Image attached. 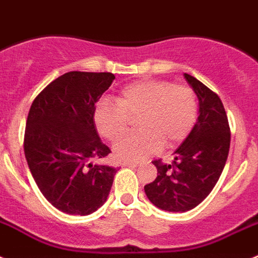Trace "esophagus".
<instances>
[{"label": "esophagus", "mask_w": 258, "mask_h": 258, "mask_svg": "<svg viewBox=\"0 0 258 258\" xmlns=\"http://www.w3.org/2000/svg\"><path fill=\"white\" fill-rule=\"evenodd\" d=\"M122 166L123 167H138V162H132V161H123L122 162Z\"/></svg>", "instance_id": "34e87169"}]
</instances>
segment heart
I'll list each match as a JSON object with an SVG mask.
<instances>
[{
    "label": "heart",
    "mask_w": 258,
    "mask_h": 258,
    "mask_svg": "<svg viewBox=\"0 0 258 258\" xmlns=\"http://www.w3.org/2000/svg\"><path fill=\"white\" fill-rule=\"evenodd\" d=\"M198 118L196 92L185 85L168 81L143 80L126 86L115 103L103 100L94 112L99 134L115 143L138 119L139 134L127 136L115 145L118 159L139 161L161 149L175 148L189 136Z\"/></svg>",
    "instance_id": "1"
}]
</instances>
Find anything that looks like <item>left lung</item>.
I'll return each instance as SVG.
<instances>
[{"instance_id": "obj_1", "label": "left lung", "mask_w": 258, "mask_h": 258, "mask_svg": "<svg viewBox=\"0 0 258 258\" xmlns=\"http://www.w3.org/2000/svg\"><path fill=\"white\" fill-rule=\"evenodd\" d=\"M199 99L198 122L175 152L171 164L153 161L155 180L144 186L154 206L169 212H185L207 198L217 184L230 149V127L219 95L185 73Z\"/></svg>"}]
</instances>
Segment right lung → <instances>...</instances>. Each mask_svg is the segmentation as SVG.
I'll return each mask as SVG.
<instances>
[{"label": "right lung", "mask_w": 258, "mask_h": 258, "mask_svg": "<svg viewBox=\"0 0 258 258\" xmlns=\"http://www.w3.org/2000/svg\"><path fill=\"white\" fill-rule=\"evenodd\" d=\"M114 74L68 72L48 83L28 113L24 154L37 186L55 208L90 215L105 203L117 169L92 164L110 149L94 122L96 101Z\"/></svg>", "instance_id": "1"}]
</instances>
